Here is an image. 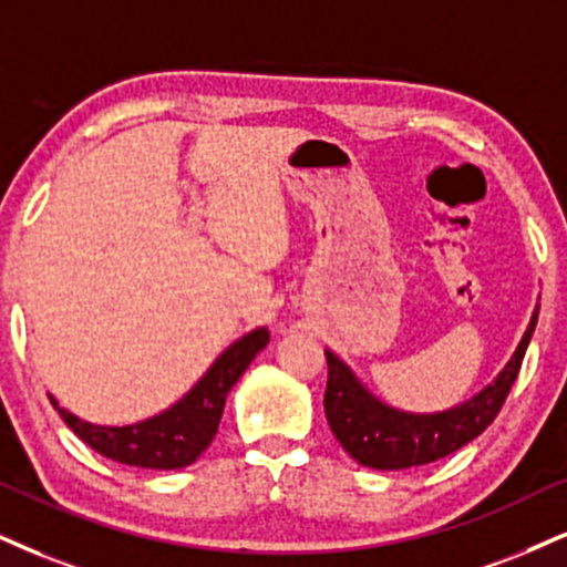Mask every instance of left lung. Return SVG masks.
<instances>
[{
  "instance_id": "8db88e82",
  "label": "left lung",
  "mask_w": 567,
  "mask_h": 567,
  "mask_svg": "<svg viewBox=\"0 0 567 567\" xmlns=\"http://www.w3.org/2000/svg\"><path fill=\"white\" fill-rule=\"evenodd\" d=\"M536 320L539 307L534 310L518 349L494 383L478 391L473 400L433 415H412L379 402L337 354L326 352L328 383L323 408L333 436L360 465L375 471H402L457 452L460 446L481 436L497 417L520 373Z\"/></svg>"
}]
</instances>
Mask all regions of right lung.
I'll return each instance as SVG.
<instances>
[{
  "label": "right lung",
  "instance_id": "right-lung-1",
  "mask_svg": "<svg viewBox=\"0 0 567 567\" xmlns=\"http://www.w3.org/2000/svg\"><path fill=\"white\" fill-rule=\"evenodd\" d=\"M268 328H257L239 341H234L213 368L197 381L184 400L167 408L150 421L134 425H94L75 417L73 412L62 410L54 396V408L62 415L70 429L81 442H86L91 450L104 454L123 465L136 467H155V471H176V467L192 465L209 442L218 433V423L226 408L228 391L241 379L249 362L257 358V352L268 344Z\"/></svg>",
  "mask_w": 567,
  "mask_h": 567
}]
</instances>
